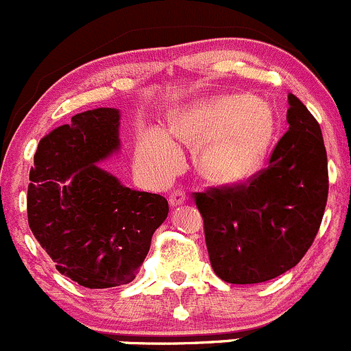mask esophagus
Instances as JSON below:
<instances>
[{"label": "esophagus", "mask_w": 351, "mask_h": 351, "mask_svg": "<svg viewBox=\"0 0 351 351\" xmlns=\"http://www.w3.org/2000/svg\"><path fill=\"white\" fill-rule=\"evenodd\" d=\"M186 193H184L182 189H174L171 194H169V202H171V206H179V204H184L186 202Z\"/></svg>", "instance_id": "obj_1"}]
</instances>
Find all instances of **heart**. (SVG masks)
Segmentation results:
<instances>
[{
  "label": "heart",
  "instance_id": "obj_1",
  "mask_svg": "<svg viewBox=\"0 0 351 351\" xmlns=\"http://www.w3.org/2000/svg\"><path fill=\"white\" fill-rule=\"evenodd\" d=\"M272 111L263 101L223 96L197 104L172 121V132L186 145L201 147L197 167L215 182H237L255 171L272 135ZM140 158L160 174L180 164L174 140L160 130L143 136Z\"/></svg>",
  "mask_w": 351,
  "mask_h": 351
}]
</instances>
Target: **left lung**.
Masks as SVG:
<instances>
[{
  "mask_svg": "<svg viewBox=\"0 0 351 351\" xmlns=\"http://www.w3.org/2000/svg\"><path fill=\"white\" fill-rule=\"evenodd\" d=\"M289 130L245 182L193 193L209 262L221 280L258 284L301 262L323 221L328 157L319 123L289 95Z\"/></svg>",
  "mask_w": 351,
  "mask_h": 351,
  "instance_id": "obj_1",
  "label": "left lung"
}]
</instances>
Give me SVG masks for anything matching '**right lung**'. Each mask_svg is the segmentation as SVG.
Returning a JSON list of instances; mask_svg holds the SVG:
<instances>
[{
  "label": "right lung",
  "mask_w": 351,
  "mask_h": 351,
  "mask_svg": "<svg viewBox=\"0 0 351 351\" xmlns=\"http://www.w3.org/2000/svg\"><path fill=\"white\" fill-rule=\"evenodd\" d=\"M120 111L97 108L43 136L30 171L28 225L62 276L88 289L135 279L164 223L160 194L121 186L96 162L120 149Z\"/></svg>",
  "instance_id": "1"
}]
</instances>
